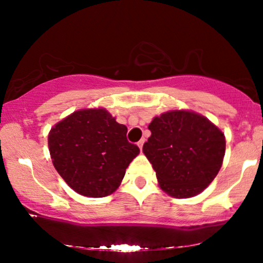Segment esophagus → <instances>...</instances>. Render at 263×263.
I'll use <instances>...</instances> for the list:
<instances>
[{
	"label": "esophagus",
	"instance_id": "34e87169",
	"mask_svg": "<svg viewBox=\"0 0 263 263\" xmlns=\"http://www.w3.org/2000/svg\"><path fill=\"white\" fill-rule=\"evenodd\" d=\"M143 143H144V141H143V140H141V141H140V142H138V143H137L138 148H140L141 151H142V147H143Z\"/></svg>",
	"mask_w": 263,
	"mask_h": 263
}]
</instances>
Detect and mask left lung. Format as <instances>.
I'll list each match as a JSON object with an SVG mask.
<instances>
[{"label": "left lung", "mask_w": 263, "mask_h": 263, "mask_svg": "<svg viewBox=\"0 0 263 263\" xmlns=\"http://www.w3.org/2000/svg\"><path fill=\"white\" fill-rule=\"evenodd\" d=\"M143 153L163 192L183 199L198 195L218 176L225 156V136L203 115L171 110L153 117Z\"/></svg>", "instance_id": "8db88e82"}]
</instances>
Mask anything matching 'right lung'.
<instances>
[{
  "label": "right lung",
  "mask_w": 263,
  "mask_h": 263,
  "mask_svg": "<svg viewBox=\"0 0 263 263\" xmlns=\"http://www.w3.org/2000/svg\"><path fill=\"white\" fill-rule=\"evenodd\" d=\"M127 127L106 108H81L53 126L48 147L53 165L78 194L102 198L120 186L140 148L126 138Z\"/></svg>",
  "instance_id": "add662e5"
}]
</instances>
